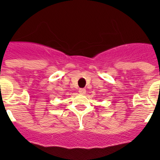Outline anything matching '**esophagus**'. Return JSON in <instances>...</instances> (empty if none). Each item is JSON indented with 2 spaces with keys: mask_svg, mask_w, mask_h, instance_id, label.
<instances>
[{
  "mask_svg": "<svg viewBox=\"0 0 160 160\" xmlns=\"http://www.w3.org/2000/svg\"><path fill=\"white\" fill-rule=\"evenodd\" d=\"M79 93H80V94H84L85 93H86V91H87V90H86V89H84V88H81V89H79Z\"/></svg>",
  "mask_w": 160,
  "mask_h": 160,
  "instance_id": "34e87169",
  "label": "esophagus"
}]
</instances>
